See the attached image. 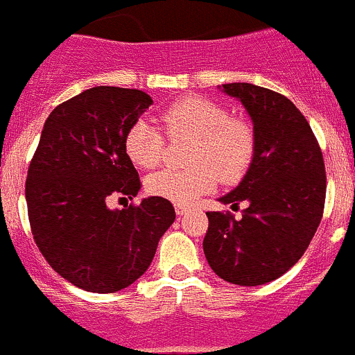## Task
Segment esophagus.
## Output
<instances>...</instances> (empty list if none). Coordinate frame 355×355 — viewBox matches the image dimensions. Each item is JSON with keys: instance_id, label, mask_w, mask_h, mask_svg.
I'll use <instances>...</instances> for the list:
<instances>
[{"instance_id": "esophagus-1", "label": "esophagus", "mask_w": 355, "mask_h": 355, "mask_svg": "<svg viewBox=\"0 0 355 355\" xmlns=\"http://www.w3.org/2000/svg\"><path fill=\"white\" fill-rule=\"evenodd\" d=\"M187 209H189V207H185V205H175V212H177L178 216H184V214L187 212Z\"/></svg>"}]
</instances>
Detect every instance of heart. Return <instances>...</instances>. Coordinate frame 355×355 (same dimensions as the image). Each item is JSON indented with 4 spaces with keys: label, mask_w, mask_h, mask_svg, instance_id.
Segmentation results:
<instances>
[{
    "label": "heart",
    "mask_w": 355,
    "mask_h": 355,
    "mask_svg": "<svg viewBox=\"0 0 355 355\" xmlns=\"http://www.w3.org/2000/svg\"><path fill=\"white\" fill-rule=\"evenodd\" d=\"M170 139H193L185 170H162L146 180V191L173 203H191L214 189L219 177L226 184L239 182L249 171L257 155L253 123L230 116L221 104L200 97L178 98L159 114ZM129 161L143 170H154L164 157V136L155 127L138 120L123 139Z\"/></svg>",
    "instance_id": "heart-1"
}]
</instances>
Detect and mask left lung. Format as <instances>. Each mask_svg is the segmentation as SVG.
<instances>
[{"mask_svg":"<svg viewBox=\"0 0 355 355\" xmlns=\"http://www.w3.org/2000/svg\"><path fill=\"white\" fill-rule=\"evenodd\" d=\"M223 90L253 120L257 155L241 184L219 200L232 207L244 201L242 217L207 212L203 251L219 277L257 286L283 276L308 249L324 214V157L308 120L285 95L249 83Z\"/></svg>","mask_w":355,"mask_h":355,"instance_id":"obj_1","label":"left lung"}]
</instances>
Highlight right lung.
<instances>
[{
  "label": "right lung",
  "mask_w": 355,
  "mask_h": 355,
  "mask_svg": "<svg viewBox=\"0 0 355 355\" xmlns=\"http://www.w3.org/2000/svg\"><path fill=\"white\" fill-rule=\"evenodd\" d=\"M152 104L141 90H85L54 107L28 168L24 193L35 244L60 276L86 292L132 285L175 221L171 201L159 196L122 210L106 205L110 196L132 200L141 189L123 139Z\"/></svg>",
  "instance_id": "right-lung-1"
}]
</instances>
